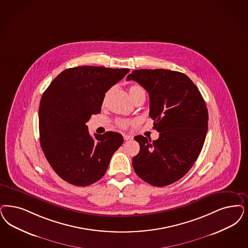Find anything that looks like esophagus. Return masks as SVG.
<instances>
[{
	"mask_svg": "<svg viewBox=\"0 0 248 248\" xmlns=\"http://www.w3.org/2000/svg\"><path fill=\"white\" fill-rule=\"evenodd\" d=\"M124 139L125 141H128V140L132 139V137H130L128 135H124Z\"/></svg>",
	"mask_w": 248,
	"mask_h": 248,
	"instance_id": "1",
	"label": "esophagus"
}]
</instances>
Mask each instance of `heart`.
Instances as JSON below:
<instances>
[{
  "instance_id": "1",
  "label": "heart",
  "mask_w": 248,
  "mask_h": 248,
  "mask_svg": "<svg viewBox=\"0 0 248 248\" xmlns=\"http://www.w3.org/2000/svg\"><path fill=\"white\" fill-rule=\"evenodd\" d=\"M145 93L144 89H143L141 86L137 85V84L130 86V88H129V93H130V96L132 97L133 100H135V98L137 97V95L139 93ZM108 95H109V92L105 94L104 100H103V103H105V102H106V100H107V98H108ZM117 124H118V125H119L120 127L125 128V127H127V125L129 124V122L128 121H124V120H119V121L117 122Z\"/></svg>"
}]
</instances>
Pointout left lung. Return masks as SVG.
I'll list each match as a JSON object with an SVG mask.
<instances>
[{
	"label": "left lung",
	"instance_id": "obj_1",
	"mask_svg": "<svg viewBox=\"0 0 248 248\" xmlns=\"http://www.w3.org/2000/svg\"><path fill=\"white\" fill-rule=\"evenodd\" d=\"M135 80L149 94V116L159 133L156 140L135 137L140 151L133 157L137 176L155 187L181 179L196 161L208 130V110L192 80L169 69H136Z\"/></svg>",
	"mask_w": 248,
	"mask_h": 248
}]
</instances>
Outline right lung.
Masks as SVG:
<instances>
[{
    "instance_id": "add662e5",
    "label": "right lung",
    "mask_w": 248,
    "mask_h": 248,
    "mask_svg": "<svg viewBox=\"0 0 248 248\" xmlns=\"http://www.w3.org/2000/svg\"><path fill=\"white\" fill-rule=\"evenodd\" d=\"M129 68L83 66L62 71L45 91L39 105L40 145L62 180L85 187L101 180L111 155L124 142L121 134H89L86 123L101 112L105 93Z\"/></svg>"
}]
</instances>
